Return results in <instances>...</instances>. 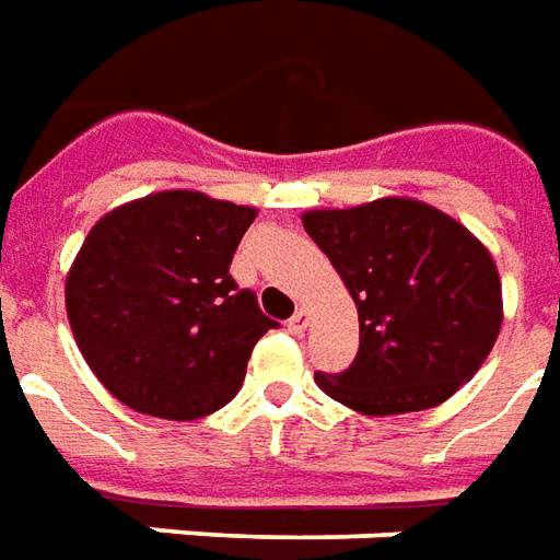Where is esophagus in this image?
I'll list each match as a JSON object with an SVG mask.
<instances>
[{
  "mask_svg": "<svg viewBox=\"0 0 560 560\" xmlns=\"http://www.w3.org/2000/svg\"><path fill=\"white\" fill-rule=\"evenodd\" d=\"M305 327H308V312L300 308V312L288 320V329H291V332H305Z\"/></svg>",
  "mask_w": 560,
  "mask_h": 560,
  "instance_id": "esophagus-1",
  "label": "esophagus"
}]
</instances>
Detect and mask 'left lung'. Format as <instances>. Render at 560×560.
Wrapping results in <instances>:
<instances>
[{"instance_id":"1","label":"left lung","mask_w":560,"mask_h":560,"mask_svg":"<svg viewBox=\"0 0 560 560\" xmlns=\"http://www.w3.org/2000/svg\"><path fill=\"white\" fill-rule=\"evenodd\" d=\"M303 228L360 315L351 369L315 372L329 399L369 417L425 411L477 375L504 303L492 255L465 224L411 197H381L312 209Z\"/></svg>"}]
</instances>
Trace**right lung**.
I'll use <instances>...</instances> for the list:
<instances>
[{
  "mask_svg": "<svg viewBox=\"0 0 560 560\" xmlns=\"http://www.w3.org/2000/svg\"><path fill=\"white\" fill-rule=\"evenodd\" d=\"M257 209L159 191L95 221L66 279L83 360L116 399L161 420H200L240 393L269 320L231 276Z\"/></svg>",
  "mask_w": 560,
  "mask_h": 560,
  "instance_id": "obj_1",
  "label": "right lung"
}]
</instances>
